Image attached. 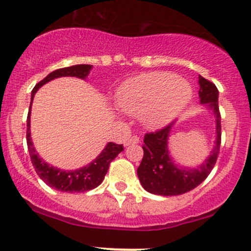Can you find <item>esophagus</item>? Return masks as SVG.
<instances>
[{"label":"esophagus","mask_w":251,"mask_h":251,"mask_svg":"<svg viewBox=\"0 0 251 251\" xmlns=\"http://www.w3.org/2000/svg\"><path fill=\"white\" fill-rule=\"evenodd\" d=\"M138 143H139V138H138L137 135H133V137L127 138V139L124 142V145L128 146V145H133V144H138Z\"/></svg>","instance_id":"1"}]
</instances>
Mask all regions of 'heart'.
Instances as JSON below:
<instances>
[{
    "instance_id": "1",
    "label": "heart",
    "mask_w": 251,
    "mask_h": 251,
    "mask_svg": "<svg viewBox=\"0 0 251 251\" xmlns=\"http://www.w3.org/2000/svg\"><path fill=\"white\" fill-rule=\"evenodd\" d=\"M189 81L169 72H155L126 80L117 93V105L125 113L139 116L143 125L157 129L168 125L191 101Z\"/></svg>"
}]
</instances>
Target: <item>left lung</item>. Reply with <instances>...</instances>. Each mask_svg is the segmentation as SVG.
Masks as SVG:
<instances>
[{
    "instance_id": "1",
    "label": "left lung",
    "mask_w": 251,
    "mask_h": 251,
    "mask_svg": "<svg viewBox=\"0 0 251 251\" xmlns=\"http://www.w3.org/2000/svg\"><path fill=\"white\" fill-rule=\"evenodd\" d=\"M200 102L212 112L215 118L216 139L210 154L201 165L181 166L176 163L169 149V139L176 123L144 137V157L137 170L140 184L150 194L178 196L191 191L205 180L217 160L221 145V114L218 108V89L212 82L198 76Z\"/></svg>"
}]
</instances>
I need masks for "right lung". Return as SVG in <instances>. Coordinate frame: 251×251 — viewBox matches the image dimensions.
I'll return each instance as SVG.
<instances>
[{
  "instance_id": "obj_1",
  "label": "right lung",
  "mask_w": 251,
  "mask_h": 251,
  "mask_svg": "<svg viewBox=\"0 0 251 251\" xmlns=\"http://www.w3.org/2000/svg\"><path fill=\"white\" fill-rule=\"evenodd\" d=\"M92 65H75L71 67H65L56 70L48 74L42 81H40L31 91L29 112L27 117V145L31 163L39 177L45 181L50 188L59 190L63 192H85L89 190L96 189L102 183L105 175L107 174L109 164L117 157L120 152L124 151L123 145H117L113 143L106 144L105 149L100 152L96 159L92 160L87 165L75 170H62L50 164L46 163L40 157L34 148L30 137V113H31V102L37 89L42 87L51 80L62 76H75L79 79L85 80L91 72Z\"/></svg>"
}]
</instances>
